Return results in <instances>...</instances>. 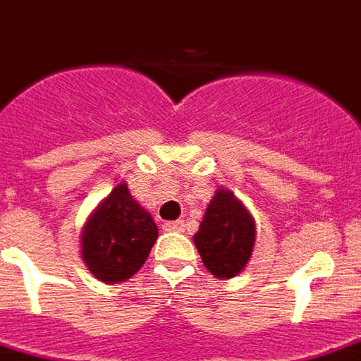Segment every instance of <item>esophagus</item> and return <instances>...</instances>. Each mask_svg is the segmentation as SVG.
Instances as JSON below:
<instances>
[{"label":"esophagus","mask_w":361,"mask_h":361,"mask_svg":"<svg viewBox=\"0 0 361 361\" xmlns=\"http://www.w3.org/2000/svg\"><path fill=\"white\" fill-rule=\"evenodd\" d=\"M183 228H185V226H183L181 219H178V221H166V224H164V230L166 231H183Z\"/></svg>","instance_id":"esophagus-1"}]
</instances>
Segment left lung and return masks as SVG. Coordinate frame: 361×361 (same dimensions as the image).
Instances as JSON below:
<instances>
[{"mask_svg":"<svg viewBox=\"0 0 361 361\" xmlns=\"http://www.w3.org/2000/svg\"><path fill=\"white\" fill-rule=\"evenodd\" d=\"M193 243L212 276L219 280L235 278L254 252V218L230 190L219 188L205 209Z\"/></svg>","mask_w":361,"mask_h":361,"instance_id":"8db88e82","label":"left lung"}]
</instances>
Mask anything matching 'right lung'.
<instances>
[{
    "instance_id": "add662e5",
    "label": "right lung",
    "mask_w": 361,
    "mask_h": 361,
    "mask_svg": "<svg viewBox=\"0 0 361 361\" xmlns=\"http://www.w3.org/2000/svg\"><path fill=\"white\" fill-rule=\"evenodd\" d=\"M156 240L154 218L131 197L128 183H119L85 221L81 257L97 280L118 283L137 274Z\"/></svg>"
}]
</instances>
